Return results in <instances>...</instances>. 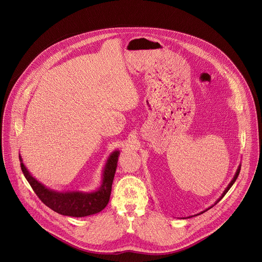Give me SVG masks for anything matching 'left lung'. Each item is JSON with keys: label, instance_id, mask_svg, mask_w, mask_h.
<instances>
[{"label": "left lung", "instance_id": "1", "mask_svg": "<svg viewBox=\"0 0 262 262\" xmlns=\"http://www.w3.org/2000/svg\"><path fill=\"white\" fill-rule=\"evenodd\" d=\"M239 172H241V166H239V167H238V169H237V171H236V173H235V175H234V177H233V179H232V180H231V182H230V183H229V185H228V186H227V188H226V190H225V191H224V193H223V194H222V196H221V197H220V198H219V199H217V201H216V202H215V203H214V205H215V204H216V203H217V202H219V201H220V200H221V199H222V198H223V197H224V196H225V195H226V193H227V192H228V191H229V190H230V188H231V186H232V185H233V183H234V182H235V180H236V178H237V176H238V174H239ZM211 207H212V206H211ZM209 208H210V207H209ZM209 208H207V209H206V210H208V209H209ZM206 210H204V211H206ZM204 211H203V212H204ZM203 212H201V213H203Z\"/></svg>", "mask_w": 262, "mask_h": 262}]
</instances>
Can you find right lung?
Instances as JSON below:
<instances>
[{"mask_svg":"<svg viewBox=\"0 0 262 262\" xmlns=\"http://www.w3.org/2000/svg\"><path fill=\"white\" fill-rule=\"evenodd\" d=\"M119 151H114L107 159L103 170L102 183L100 188L93 193L82 192H66L59 193L47 189L39 181H37L27 170L21 163L23 160L19 156L21 171L30 183L31 188L48 207L54 211L69 216L82 217L101 211L108 203L112 183H113L114 175L117 168Z\"/></svg>","mask_w":262,"mask_h":262,"instance_id":"1","label":"right lung"}]
</instances>
